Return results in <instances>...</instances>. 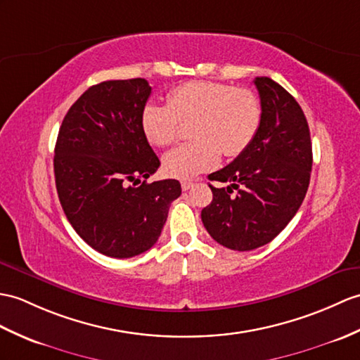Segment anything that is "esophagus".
I'll use <instances>...</instances> for the list:
<instances>
[{"instance_id":"34e87169","label":"esophagus","mask_w":360,"mask_h":360,"mask_svg":"<svg viewBox=\"0 0 360 360\" xmlns=\"http://www.w3.org/2000/svg\"><path fill=\"white\" fill-rule=\"evenodd\" d=\"M195 184L193 182H190V181H184V182H181V187H182V190L184 191H187V190H190L191 187H193Z\"/></svg>"}]
</instances>
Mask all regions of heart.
<instances>
[{
	"instance_id": "1",
	"label": "heart",
	"mask_w": 360,
	"mask_h": 360,
	"mask_svg": "<svg viewBox=\"0 0 360 360\" xmlns=\"http://www.w3.org/2000/svg\"><path fill=\"white\" fill-rule=\"evenodd\" d=\"M169 103L150 101L142 108L141 125L156 147H169L182 135V122H191L195 139L170 150L162 169L172 178L188 179L212 170L225 158L244 153L262 122V105L255 91L219 81H187L169 91Z\"/></svg>"
}]
</instances>
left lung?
Masks as SVG:
<instances>
[{
  "mask_svg": "<svg viewBox=\"0 0 360 360\" xmlns=\"http://www.w3.org/2000/svg\"><path fill=\"white\" fill-rule=\"evenodd\" d=\"M255 86L261 129L244 153L208 174L229 187L210 184L213 200L200 212L210 236L238 252L269 244L287 227L307 195L313 165L310 129L296 99L266 77L256 78Z\"/></svg>",
  "mask_w": 360,
  "mask_h": 360,
  "instance_id": "obj_1",
  "label": "left lung"
}]
</instances>
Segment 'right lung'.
Wrapping results in <instances>:
<instances>
[{
    "instance_id": "right-lung-1",
    "label": "right lung",
    "mask_w": 360,
    "mask_h": 360,
    "mask_svg": "<svg viewBox=\"0 0 360 360\" xmlns=\"http://www.w3.org/2000/svg\"><path fill=\"white\" fill-rule=\"evenodd\" d=\"M150 94L144 78L99 82L75 101L58 133L53 169L63 210L82 240L110 257L152 248L181 196L176 179L147 184L161 165L141 125Z\"/></svg>"
}]
</instances>
